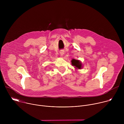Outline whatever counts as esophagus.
Returning a JSON list of instances; mask_svg holds the SVG:
<instances>
[{"label":"esophagus","mask_w":124,"mask_h":124,"mask_svg":"<svg viewBox=\"0 0 124 124\" xmlns=\"http://www.w3.org/2000/svg\"><path fill=\"white\" fill-rule=\"evenodd\" d=\"M59 53H60L61 56H63L64 54V50H60Z\"/></svg>","instance_id":"esophagus-1"}]
</instances>
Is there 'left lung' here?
<instances>
[{"instance_id":"left-lung-1","label":"left lung","mask_w":124,"mask_h":124,"mask_svg":"<svg viewBox=\"0 0 124 124\" xmlns=\"http://www.w3.org/2000/svg\"><path fill=\"white\" fill-rule=\"evenodd\" d=\"M72 64L73 66H75V68H78L79 69H80L81 68V62L78 60L76 59H73L72 60Z\"/></svg>"}]
</instances>
